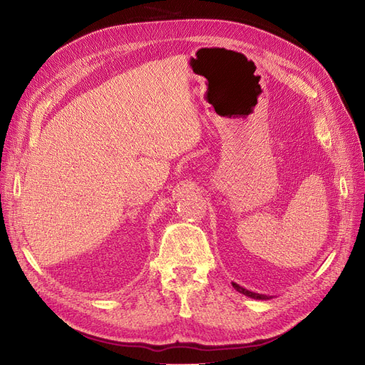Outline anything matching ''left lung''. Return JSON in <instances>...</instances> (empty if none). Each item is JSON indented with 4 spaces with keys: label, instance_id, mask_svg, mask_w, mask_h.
<instances>
[{
    "label": "left lung",
    "instance_id": "left-lung-1",
    "mask_svg": "<svg viewBox=\"0 0 365 365\" xmlns=\"http://www.w3.org/2000/svg\"><path fill=\"white\" fill-rule=\"evenodd\" d=\"M232 284H233V287H235V289L238 290V292H241V294H244V295H247V297H250V298H255V299H267V298H268V297H264V295H259V294L250 292V290H247V289L238 286L237 283H232Z\"/></svg>",
    "mask_w": 365,
    "mask_h": 365
}]
</instances>
